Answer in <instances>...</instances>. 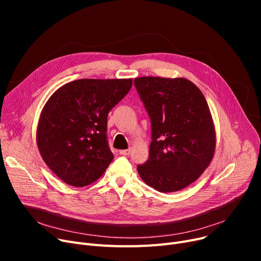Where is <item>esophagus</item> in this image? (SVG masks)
<instances>
[{
    "instance_id": "obj_1",
    "label": "esophagus",
    "mask_w": 261,
    "mask_h": 261,
    "mask_svg": "<svg viewBox=\"0 0 261 261\" xmlns=\"http://www.w3.org/2000/svg\"><path fill=\"white\" fill-rule=\"evenodd\" d=\"M130 152H131V150H130V149H126V150H119V153H120L121 155H129V154H130Z\"/></svg>"
}]
</instances>
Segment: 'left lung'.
<instances>
[{"instance_id":"obj_1","label":"left lung","mask_w":261,"mask_h":261,"mask_svg":"<svg viewBox=\"0 0 261 261\" xmlns=\"http://www.w3.org/2000/svg\"><path fill=\"white\" fill-rule=\"evenodd\" d=\"M134 85L151 118L149 159L142 180L160 193L179 191L211 164L216 149L212 113L200 89L185 78L139 77Z\"/></svg>"}]
</instances>
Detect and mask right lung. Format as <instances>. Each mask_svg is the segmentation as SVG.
I'll return each instance as SVG.
<instances>
[{
  "label": "right lung",
  "instance_id": "obj_1",
  "mask_svg": "<svg viewBox=\"0 0 261 261\" xmlns=\"http://www.w3.org/2000/svg\"><path fill=\"white\" fill-rule=\"evenodd\" d=\"M132 79H78L55 91L37 127L39 152L64 183L84 187L98 180L114 155L107 142L108 114Z\"/></svg>",
  "mask_w": 261,
  "mask_h": 261
}]
</instances>
